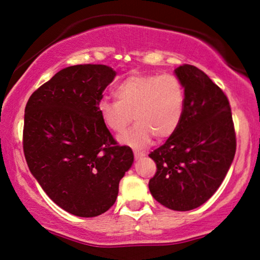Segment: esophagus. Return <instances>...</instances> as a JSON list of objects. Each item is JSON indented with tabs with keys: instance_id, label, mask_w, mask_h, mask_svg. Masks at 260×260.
<instances>
[{
	"instance_id": "34e87169",
	"label": "esophagus",
	"mask_w": 260,
	"mask_h": 260,
	"mask_svg": "<svg viewBox=\"0 0 260 260\" xmlns=\"http://www.w3.org/2000/svg\"><path fill=\"white\" fill-rule=\"evenodd\" d=\"M134 156L137 157V159H140V157L145 156V153L144 151H139V150H134Z\"/></svg>"
}]
</instances>
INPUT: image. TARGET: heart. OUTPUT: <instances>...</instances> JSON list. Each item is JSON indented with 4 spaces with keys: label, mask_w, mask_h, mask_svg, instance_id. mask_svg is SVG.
I'll list each match as a JSON object with an SVG mask.
<instances>
[{
    "label": "heart",
    "mask_w": 260,
    "mask_h": 260,
    "mask_svg": "<svg viewBox=\"0 0 260 260\" xmlns=\"http://www.w3.org/2000/svg\"><path fill=\"white\" fill-rule=\"evenodd\" d=\"M113 95L116 101H99L98 113L115 133L123 132L133 115L137 123L118 138L131 147H143L151 136L169 138L183 117L186 91L175 74H133L116 86Z\"/></svg>",
    "instance_id": "heart-1"
}]
</instances>
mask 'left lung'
<instances>
[{"label":"left lung","mask_w":260,"mask_h":260,"mask_svg":"<svg viewBox=\"0 0 260 260\" xmlns=\"http://www.w3.org/2000/svg\"><path fill=\"white\" fill-rule=\"evenodd\" d=\"M186 91L184 112L176 132L149 154L156 172L151 196L164 207L187 211L216 192L236 153L229 99L203 71L192 64L175 70Z\"/></svg>","instance_id":"left-lung-1"}]
</instances>
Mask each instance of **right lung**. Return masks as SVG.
I'll list each match as a JSON object with an SVG mask.
<instances>
[{
    "mask_svg": "<svg viewBox=\"0 0 260 260\" xmlns=\"http://www.w3.org/2000/svg\"><path fill=\"white\" fill-rule=\"evenodd\" d=\"M116 72L105 64L63 68L25 106L23 150L29 170L59 208L80 217L115 204L133 151L113 139L98 104Z\"/></svg>",
    "mask_w": 260,
    "mask_h": 260,
    "instance_id": "1",
    "label": "right lung"
}]
</instances>
